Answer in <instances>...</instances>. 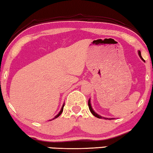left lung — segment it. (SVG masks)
I'll return each instance as SVG.
<instances>
[{
  "instance_id": "obj_1",
  "label": "left lung",
  "mask_w": 153,
  "mask_h": 153,
  "mask_svg": "<svg viewBox=\"0 0 153 153\" xmlns=\"http://www.w3.org/2000/svg\"><path fill=\"white\" fill-rule=\"evenodd\" d=\"M138 54H139V57H140V58L141 59L143 60V61L145 62V60H144L143 59V57H141V51H138ZM88 105H89V110H90V111H91V112L92 113V114H93L94 117H97V118H98V119H109V120H111V119H108V118H105V117H101V116H100L99 114H98L97 113H96L95 111H94V109H93V108H92V107H91V100H90V98H89V102H88Z\"/></svg>"
}]
</instances>
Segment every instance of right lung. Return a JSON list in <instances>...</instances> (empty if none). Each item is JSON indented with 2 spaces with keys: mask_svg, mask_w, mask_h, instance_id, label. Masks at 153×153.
I'll use <instances>...</instances> for the list:
<instances>
[{
  "mask_svg": "<svg viewBox=\"0 0 153 153\" xmlns=\"http://www.w3.org/2000/svg\"><path fill=\"white\" fill-rule=\"evenodd\" d=\"M64 106V104L63 105H62V108H61V110H60V111H59V113H58V114H57L55 116V118H53V119L52 120H53V119H56V118H57L58 117H59V116H60V115H61V114L62 113V111H63Z\"/></svg>",
  "mask_w": 153,
  "mask_h": 153,
  "instance_id": "add662e5",
  "label": "right lung"
}]
</instances>
